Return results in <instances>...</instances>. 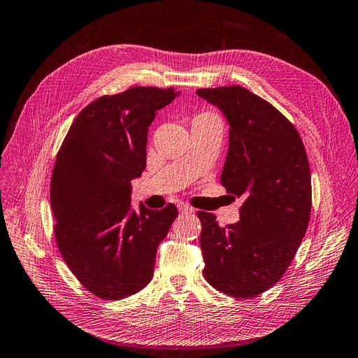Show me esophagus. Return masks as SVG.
Returning <instances> with one entry per match:
<instances>
[{"label":"esophagus","instance_id":"obj_1","mask_svg":"<svg viewBox=\"0 0 358 358\" xmlns=\"http://www.w3.org/2000/svg\"><path fill=\"white\" fill-rule=\"evenodd\" d=\"M178 210L180 213H193V208L189 207L187 203H178Z\"/></svg>","mask_w":358,"mask_h":358}]
</instances>
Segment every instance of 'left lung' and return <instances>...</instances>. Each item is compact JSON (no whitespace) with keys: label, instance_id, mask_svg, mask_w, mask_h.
Listing matches in <instances>:
<instances>
[{"label":"left lung","instance_id":"1","mask_svg":"<svg viewBox=\"0 0 358 358\" xmlns=\"http://www.w3.org/2000/svg\"><path fill=\"white\" fill-rule=\"evenodd\" d=\"M229 122V147L220 182L243 196L240 220L220 228L202 223L203 275L213 288L237 299L257 297L278 283L308 229L312 185L303 141L288 118L240 85L199 88Z\"/></svg>","mask_w":358,"mask_h":358}]
</instances>
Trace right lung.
<instances>
[{"mask_svg":"<svg viewBox=\"0 0 358 358\" xmlns=\"http://www.w3.org/2000/svg\"><path fill=\"white\" fill-rule=\"evenodd\" d=\"M180 94L134 87L79 112L61 145L50 180L57 246L70 271L103 300H120L152 279L156 252L178 216L173 203L131 208V180L147 163L148 127Z\"/></svg>","mask_w":358,"mask_h":358,"instance_id":"right-lung-1","label":"right lung"}]
</instances>
